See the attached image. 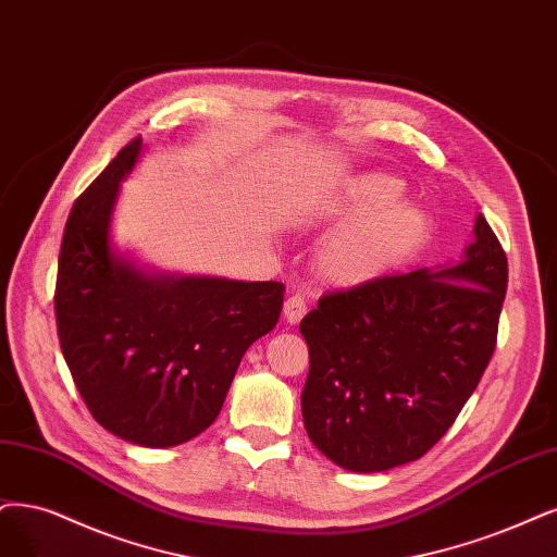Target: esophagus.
Returning a JSON list of instances; mask_svg holds the SVG:
<instances>
[{"label": "esophagus", "instance_id": "esophagus-1", "mask_svg": "<svg viewBox=\"0 0 557 557\" xmlns=\"http://www.w3.org/2000/svg\"><path fill=\"white\" fill-rule=\"evenodd\" d=\"M305 314H307V302H305V298L292 296V298L284 300V319H286V323L296 325V323L302 321Z\"/></svg>", "mask_w": 557, "mask_h": 557}]
</instances>
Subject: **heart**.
I'll return each instance as SVG.
<instances>
[{
  "label": "heart",
  "mask_w": 557,
  "mask_h": 557,
  "mask_svg": "<svg viewBox=\"0 0 557 557\" xmlns=\"http://www.w3.org/2000/svg\"><path fill=\"white\" fill-rule=\"evenodd\" d=\"M404 183L383 172H364L346 185L331 211L346 218L317 255V273L335 286H358L395 273L413 261L431 236V218L408 201Z\"/></svg>",
  "instance_id": "b5f03b06"
}]
</instances>
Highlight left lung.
Instances as JSON below:
<instances>
[{"label": "left lung", "instance_id": "8db88e82", "mask_svg": "<svg viewBox=\"0 0 557 557\" xmlns=\"http://www.w3.org/2000/svg\"><path fill=\"white\" fill-rule=\"evenodd\" d=\"M507 257L480 213L457 265L327 292L300 321V406L319 451L354 472L416 461L455 424L496 351Z\"/></svg>", "mask_w": 557, "mask_h": 557}]
</instances>
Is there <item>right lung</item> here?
Listing matches in <instances>:
<instances>
[{"instance_id": "1", "label": "right lung", "mask_w": 557, "mask_h": 557, "mask_svg": "<svg viewBox=\"0 0 557 557\" xmlns=\"http://www.w3.org/2000/svg\"><path fill=\"white\" fill-rule=\"evenodd\" d=\"M131 139L82 193L61 238L54 314L61 354L94 420L114 436L172 447L218 418L243 354L271 333L282 282L147 275L110 247Z\"/></svg>"}]
</instances>
